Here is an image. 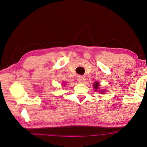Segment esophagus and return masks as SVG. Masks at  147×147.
Masks as SVG:
<instances>
[{
    "label": "esophagus",
    "mask_w": 147,
    "mask_h": 147,
    "mask_svg": "<svg viewBox=\"0 0 147 147\" xmlns=\"http://www.w3.org/2000/svg\"><path fill=\"white\" fill-rule=\"evenodd\" d=\"M85 77H83V76H78L77 81L79 83H83L85 81Z\"/></svg>",
    "instance_id": "34e87169"
}]
</instances>
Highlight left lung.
Segmentation results:
<instances>
[{"mask_svg":"<svg viewBox=\"0 0 147 147\" xmlns=\"http://www.w3.org/2000/svg\"><path fill=\"white\" fill-rule=\"evenodd\" d=\"M94 89H95L96 90H97V89L99 88V83H95L94 84ZM102 92H104V91H101Z\"/></svg>","mask_w":147,"mask_h":147,"instance_id":"8db88e82","label":"left lung"}]
</instances>
